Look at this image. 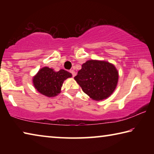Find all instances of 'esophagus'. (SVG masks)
<instances>
[{"instance_id": "esophagus-1", "label": "esophagus", "mask_w": 154, "mask_h": 154, "mask_svg": "<svg viewBox=\"0 0 154 154\" xmlns=\"http://www.w3.org/2000/svg\"><path fill=\"white\" fill-rule=\"evenodd\" d=\"M70 72H71V73L72 74V77H75V75H76V72H75L73 70H71V71H70Z\"/></svg>"}]
</instances>
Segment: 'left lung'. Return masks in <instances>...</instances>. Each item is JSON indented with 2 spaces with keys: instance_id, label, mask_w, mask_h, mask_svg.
<instances>
[{
  "instance_id": "left-lung-1",
  "label": "left lung",
  "mask_w": 154,
  "mask_h": 154,
  "mask_svg": "<svg viewBox=\"0 0 154 154\" xmlns=\"http://www.w3.org/2000/svg\"><path fill=\"white\" fill-rule=\"evenodd\" d=\"M74 77L83 92L95 100L110 96L116 88L118 72L113 64L106 61L88 60Z\"/></svg>"
}]
</instances>
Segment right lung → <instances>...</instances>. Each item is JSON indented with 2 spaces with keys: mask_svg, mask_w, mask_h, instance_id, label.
<instances>
[{
  "mask_svg": "<svg viewBox=\"0 0 154 154\" xmlns=\"http://www.w3.org/2000/svg\"><path fill=\"white\" fill-rule=\"evenodd\" d=\"M71 77V73L63 69L56 72L49 67H43L33 77L32 82L34 86L41 94L54 97L60 93L64 81Z\"/></svg>",
  "mask_w": 154,
  "mask_h": 154,
  "instance_id": "1",
  "label": "right lung"
}]
</instances>
